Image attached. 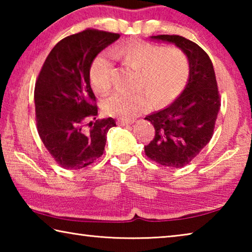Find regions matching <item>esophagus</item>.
<instances>
[{
    "label": "esophagus",
    "instance_id": "esophagus-1",
    "mask_svg": "<svg viewBox=\"0 0 252 252\" xmlns=\"http://www.w3.org/2000/svg\"><path fill=\"white\" fill-rule=\"evenodd\" d=\"M135 120L134 119H119L118 123L120 126H126V125H131V123H133Z\"/></svg>",
    "mask_w": 252,
    "mask_h": 252
}]
</instances>
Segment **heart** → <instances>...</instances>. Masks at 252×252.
<instances>
[{
	"instance_id": "heart-1",
	"label": "heart",
	"mask_w": 252,
	"mask_h": 252,
	"mask_svg": "<svg viewBox=\"0 0 252 252\" xmlns=\"http://www.w3.org/2000/svg\"><path fill=\"white\" fill-rule=\"evenodd\" d=\"M113 58L139 70L135 91H117L102 101L106 114L131 118L147 110L152 103H171L185 91L191 75L190 59L180 48H165L146 41H129L111 50ZM114 65L108 53H101L90 67L91 85L96 93L110 90Z\"/></svg>"
}]
</instances>
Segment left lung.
Instances as JSON below:
<instances>
[{
  "mask_svg": "<svg viewBox=\"0 0 252 252\" xmlns=\"http://www.w3.org/2000/svg\"><path fill=\"white\" fill-rule=\"evenodd\" d=\"M186 51L191 75L185 91L167 108L147 116L155 126L152 141L144 147L152 161L170 168L189 164L210 141L220 109V94L209 55L194 42L180 35L151 36Z\"/></svg>",
  "mask_w": 252,
  "mask_h": 252,
  "instance_id": "1",
  "label": "left lung"
}]
</instances>
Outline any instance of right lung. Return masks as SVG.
<instances>
[{"label": "right lung", "mask_w": 252, "mask_h": 252, "mask_svg": "<svg viewBox=\"0 0 252 252\" xmlns=\"http://www.w3.org/2000/svg\"><path fill=\"white\" fill-rule=\"evenodd\" d=\"M119 37L118 33L95 29L66 36L51 50L37 76L34 89L37 132L62 168L82 169L103 155L106 134L116 121L95 120L90 67L96 55Z\"/></svg>", "instance_id": "add662e5"}]
</instances>
